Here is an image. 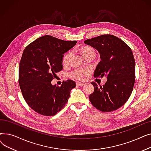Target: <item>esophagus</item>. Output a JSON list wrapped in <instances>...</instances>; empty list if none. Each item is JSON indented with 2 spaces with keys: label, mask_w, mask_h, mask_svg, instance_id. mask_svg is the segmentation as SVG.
Masks as SVG:
<instances>
[{
  "label": "esophagus",
  "mask_w": 151,
  "mask_h": 151,
  "mask_svg": "<svg viewBox=\"0 0 151 151\" xmlns=\"http://www.w3.org/2000/svg\"><path fill=\"white\" fill-rule=\"evenodd\" d=\"M85 84L83 83H81V82H76V85L77 86H84Z\"/></svg>",
  "instance_id": "1"
}]
</instances>
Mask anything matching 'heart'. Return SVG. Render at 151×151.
Returning <instances> with one entry per match:
<instances>
[{
    "label": "heart",
    "mask_w": 151,
    "mask_h": 151,
    "mask_svg": "<svg viewBox=\"0 0 151 151\" xmlns=\"http://www.w3.org/2000/svg\"><path fill=\"white\" fill-rule=\"evenodd\" d=\"M92 51H94V50L92 48V47L89 46H86L82 50V53L83 55ZM71 54H72L71 51H68L64 55H63V59H62V62L63 64L67 65L69 63ZM88 73H89L88 70L82 68H78L75 69L72 71H71V72L69 73V76L71 78L76 79V80H82L83 77Z\"/></svg>",
    "instance_id": "heart-1"
}]
</instances>
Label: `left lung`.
Segmentation results:
<instances>
[{
	"instance_id": "obj_1",
	"label": "left lung",
	"mask_w": 151,
	"mask_h": 151,
	"mask_svg": "<svg viewBox=\"0 0 151 151\" xmlns=\"http://www.w3.org/2000/svg\"><path fill=\"white\" fill-rule=\"evenodd\" d=\"M84 43L100 53L101 61L95 70V78L107 77L99 88L91 84L94 91L89 96L92 105L103 112H111L123 106L133 91L135 80V61L130 47L121 39L105 34L88 39Z\"/></svg>"
}]
</instances>
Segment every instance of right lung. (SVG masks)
I'll return each mask as SVG.
<instances>
[{
	"label": "right lung",
	"instance_id": "1",
	"mask_svg": "<svg viewBox=\"0 0 151 151\" xmlns=\"http://www.w3.org/2000/svg\"><path fill=\"white\" fill-rule=\"evenodd\" d=\"M76 43L44 35L25 47L19 62L18 82L24 99L37 113L54 116L67 103L75 82L68 80L58 86L52 85L51 81L63 69V54Z\"/></svg>",
	"mask_w": 151,
	"mask_h": 151
}]
</instances>
